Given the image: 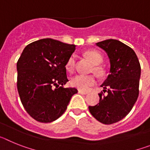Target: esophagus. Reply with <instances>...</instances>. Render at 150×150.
Instances as JSON below:
<instances>
[{
	"instance_id": "obj_1",
	"label": "esophagus",
	"mask_w": 150,
	"mask_h": 150,
	"mask_svg": "<svg viewBox=\"0 0 150 150\" xmlns=\"http://www.w3.org/2000/svg\"><path fill=\"white\" fill-rule=\"evenodd\" d=\"M78 93L82 94V95H87V94H88V92H87V91H83V90L79 89V90H78Z\"/></svg>"
}]
</instances>
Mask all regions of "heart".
<instances>
[{"instance_id": "obj_1", "label": "heart", "mask_w": 150, "mask_h": 150, "mask_svg": "<svg viewBox=\"0 0 150 150\" xmlns=\"http://www.w3.org/2000/svg\"><path fill=\"white\" fill-rule=\"evenodd\" d=\"M85 55L94 65H98L103 61L101 55L98 52L95 51V50H88L85 53ZM74 66H75V57L74 55H72L70 57V59L67 61L66 67L69 71H73L74 69ZM94 71L98 75L103 74V70L100 67H94ZM71 83L73 86L79 88L80 90L87 91L89 89L90 87L93 86L94 85L96 84L97 79L96 77L93 75L78 74L71 79Z\"/></svg>"}]
</instances>
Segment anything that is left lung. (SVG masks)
I'll return each instance as SVG.
<instances>
[{
	"instance_id": "1",
	"label": "left lung",
	"mask_w": 150,
	"mask_h": 150,
	"mask_svg": "<svg viewBox=\"0 0 150 150\" xmlns=\"http://www.w3.org/2000/svg\"><path fill=\"white\" fill-rule=\"evenodd\" d=\"M96 45L107 54L110 68L100 86L107 95L99 94V103L89 106L88 110L98 121L110 125L125 117L134 105L139 95L141 69L134 51L120 41L109 39Z\"/></svg>"
}]
</instances>
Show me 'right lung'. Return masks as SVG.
I'll return each instance as SVG.
<instances>
[{"mask_svg":"<svg viewBox=\"0 0 150 150\" xmlns=\"http://www.w3.org/2000/svg\"><path fill=\"white\" fill-rule=\"evenodd\" d=\"M76 50L50 38L30 43L17 62V88L27 112L40 122H51L65 112L75 88H64L68 81L66 64Z\"/></svg>","mask_w":150,"mask_h":150,"instance_id":"1","label":"right lung"}]
</instances>
